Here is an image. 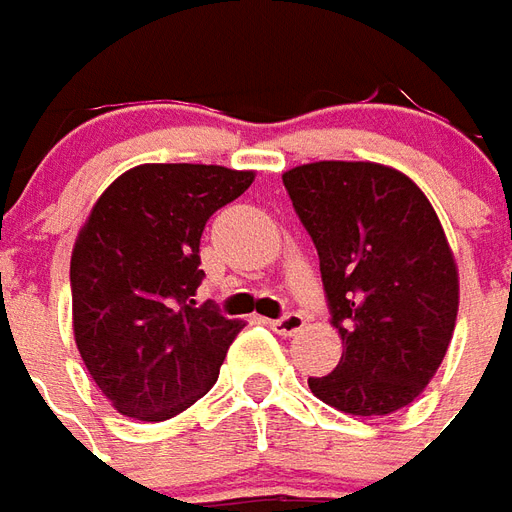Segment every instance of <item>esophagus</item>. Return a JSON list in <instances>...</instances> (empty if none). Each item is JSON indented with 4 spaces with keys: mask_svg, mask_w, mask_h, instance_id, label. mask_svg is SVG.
Wrapping results in <instances>:
<instances>
[{
    "mask_svg": "<svg viewBox=\"0 0 512 512\" xmlns=\"http://www.w3.org/2000/svg\"><path fill=\"white\" fill-rule=\"evenodd\" d=\"M264 322H267V328L278 333V336H295V333L303 331V325H306V320H303L300 314H286V317H281V320H264Z\"/></svg>",
    "mask_w": 512,
    "mask_h": 512,
    "instance_id": "34e87169",
    "label": "esophagus"
}]
</instances>
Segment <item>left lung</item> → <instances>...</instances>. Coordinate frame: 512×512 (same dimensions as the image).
I'll return each mask as SVG.
<instances>
[{
  "label": "left lung",
  "mask_w": 512,
  "mask_h": 512,
  "mask_svg": "<svg viewBox=\"0 0 512 512\" xmlns=\"http://www.w3.org/2000/svg\"><path fill=\"white\" fill-rule=\"evenodd\" d=\"M284 184L342 336L336 369L308 389L353 416L400 411L433 380L458 320V264L436 209L380 162H308Z\"/></svg>",
  "instance_id": "8db88e82"
}]
</instances>
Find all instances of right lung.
<instances>
[{"instance_id": "add662e5", "label": "right lung", "mask_w": 512, "mask_h": 512, "mask_svg": "<svg viewBox=\"0 0 512 512\" xmlns=\"http://www.w3.org/2000/svg\"><path fill=\"white\" fill-rule=\"evenodd\" d=\"M256 179L223 165L126 170L101 192L71 253L76 350L123 416L165 422L215 386L228 344L245 328L192 297L201 234Z\"/></svg>"}]
</instances>
